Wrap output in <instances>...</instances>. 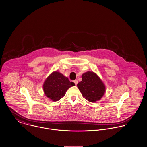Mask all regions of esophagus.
Wrapping results in <instances>:
<instances>
[{
  "mask_svg": "<svg viewBox=\"0 0 147 147\" xmlns=\"http://www.w3.org/2000/svg\"><path fill=\"white\" fill-rule=\"evenodd\" d=\"M73 82H74V83H75L76 85H77L78 84V80H74Z\"/></svg>",
  "mask_w": 147,
  "mask_h": 147,
  "instance_id": "34e87169",
  "label": "esophagus"
}]
</instances>
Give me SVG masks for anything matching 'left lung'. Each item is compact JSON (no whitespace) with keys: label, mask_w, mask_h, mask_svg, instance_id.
<instances>
[{"label":"left lung","mask_w":147,"mask_h":147,"mask_svg":"<svg viewBox=\"0 0 147 147\" xmlns=\"http://www.w3.org/2000/svg\"><path fill=\"white\" fill-rule=\"evenodd\" d=\"M82 78L77 87L83 98L91 102L100 100L106 91L104 83L100 78L95 73L88 71L82 75Z\"/></svg>","instance_id":"left-lung-1"}]
</instances>
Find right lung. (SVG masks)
<instances>
[{"mask_svg": "<svg viewBox=\"0 0 147 147\" xmlns=\"http://www.w3.org/2000/svg\"><path fill=\"white\" fill-rule=\"evenodd\" d=\"M73 82L58 71L50 74L43 85L44 93L47 98L53 101H57L65 95L66 91L74 86Z\"/></svg>", "mask_w": 147, "mask_h": 147, "instance_id": "right-lung-1", "label": "right lung"}]
</instances>
